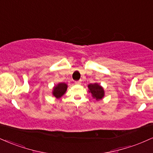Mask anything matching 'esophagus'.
<instances>
[{
  "mask_svg": "<svg viewBox=\"0 0 153 153\" xmlns=\"http://www.w3.org/2000/svg\"><path fill=\"white\" fill-rule=\"evenodd\" d=\"M82 83L81 80H78V81H75V84L76 85H80Z\"/></svg>",
  "mask_w": 153,
  "mask_h": 153,
  "instance_id": "34e87169",
  "label": "esophagus"
}]
</instances>
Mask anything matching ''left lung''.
<instances>
[{
	"label": "left lung",
	"instance_id": "1",
	"mask_svg": "<svg viewBox=\"0 0 153 153\" xmlns=\"http://www.w3.org/2000/svg\"><path fill=\"white\" fill-rule=\"evenodd\" d=\"M88 92L91 93L92 97L96 100H102L105 96L104 88L97 82L91 83L88 85Z\"/></svg>",
	"mask_w": 153,
	"mask_h": 153
}]
</instances>
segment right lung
<instances>
[{
    "label": "right lung",
    "instance_id": "1",
    "mask_svg": "<svg viewBox=\"0 0 153 153\" xmlns=\"http://www.w3.org/2000/svg\"><path fill=\"white\" fill-rule=\"evenodd\" d=\"M68 89V85L65 82H60V83L54 85L53 88L52 95L56 97L57 99L60 98L62 95L66 93Z\"/></svg>",
    "mask_w": 153,
    "mask_h": 153
}]
</instances>
